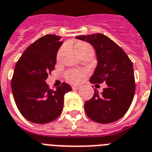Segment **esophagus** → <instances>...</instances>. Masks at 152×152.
<instances>
[{"instance_id":"34e87169","label":"esophagus","mask_w":152,"mask_h":152,"mask_svg":"<svg viewBox=\"0 0 152 152\" xmlns=\"http://www.w3.org/2000/svg\"><path fill=\"white\" fill-rule=\"evenodd\" d=\"M80 85H72V88L73 90H76V89H78V88H80Z\"/></svg>"}]
</instances>
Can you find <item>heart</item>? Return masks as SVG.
<instances>
[{"mask_svg": "<svg viewBox=\"0 0 152 152\" xmlns=\"http://www.w3.org/2000/svg\"><path fill=\"white\" fill-rule=\"evenodd\" d=\"M76 49H77V51L79 52L80 56H84L85 54H87L88 52H94L93 47L89 43H88V42H81V43H80V44L77 45ZM63 50H64V48H61L59 50V52L57 54V57H59L61 55ZM85 74H86V72H85V71L68 70L65 72L64 77L65 79L67 80L69 83L77 84L80 81H81V80L84 78Z\"/></svg>", "mask_w": 152, "mask_h": 152, "instance_id": "obj_1", "label": "heart"}]
</instances>
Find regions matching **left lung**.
I'll return each mask as SVG.
<instances>
[{"label":"left lung","instance_id":"1","mask_svg":"<svg viewBox=\"0 0 152 152\" xmlns=\"http://www.w3.org/2000/svg\"><path fill=\"white\" fill-rule=\"evenodd\" d=\"M93 45L96 54L97 66L91 76L92 84L104 82L106 88L85 103L87 116L98 123L116 122L127 112L132 103L135 81L132 62L124 50L102 34L77 36Z\"/></svg>","mask_w":152,"mask_h":152}]
</instances>
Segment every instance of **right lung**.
Listing matches in <instances>:
<instances>
[{"mask_svg": "<svg viewBox=\"0 0 152 152\" xmlns=\"http://www.w3.org/2000/svg\"><path fill=\"white\" fill-rule=\"evenodd\" d=\"M59 36L47 34L30 45L18 60L11 80V88L20 113L34 123L54 121L62 113L65 93L72 88L62 83L51 90L46 83L55 70L56 54L62 45Z\"/></svg>", "mask_w": 152, "mask_h": 152, "instance_id": "add662e5", "label": "right lung"}]
</instances>
